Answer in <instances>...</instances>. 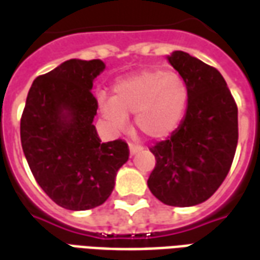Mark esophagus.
I'll return each mask as SVG.
<instances>
[{
    "instance_id": "1",
    "label": "esophagus",
    "mask_w": 260,
    "mask_h": 260,
    "mask_svg": "<svg viewBox=\"0 0 260 260\" xmlns=\"http://www.w3.org/2000/svg\"><path fill=\"white\" fill-rule=\"evenodd\" d=\"M142 147L141 146H136V145H134V143H129V153L131 156H135L136 153L141 152Z\"/></svg>"
}]
</instances>
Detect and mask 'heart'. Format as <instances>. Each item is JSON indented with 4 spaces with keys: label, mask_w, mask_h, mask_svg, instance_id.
I'll return each mask as SVG.
<instances>
[{
    "label": "heart",
    "mask_w": 260,
    "mask_h": 260,
    "mask_svg": "<svg viewBox=\"0 0 260 260\" xmlns=\"http://www.w3.org/2000/svg\"><path fill=\"white\" fill-rule=\"evenodd\" d=\"M189 90L175 72L143 71L118 80L113 97H97L99 113L114 129L128 126L135 114V126L150 139H164L174 132L185 115Z\"/></svg>",
    "instance_id": "heart-1"
}]
</instances>
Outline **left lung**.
I'll use <instances>...</instances> for the list:
<instances>
[{
    "mask_svg": "<svg viewBox=\"0 0 260 260\" xmlns=\"http://www.w3.org/2000/svg\"><path fill=\"white\" fill-rule=\"evenodd\" d=\"M167 59L185 80L189 102L180 126L150 147L156 167L147 186L169 206H195L229 174L238 143V108L217 69L184 51Z\"/></svg>",
    "mask_w": 260,
    "mask_h": 260,
    "instance_id": "1",
    "label": "left lung"
}]
</instances>
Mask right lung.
<instances>
[{
    "label": "right lung",
    "instance_id": "obj_1",
    "mask_svg": "<svg viewBox=\"0 0 260 260\" xmlns=\"http://www.w3.org/2000/svg\"><path fill=\"white\" fill-rule=\"evenodd\" d=\"M102 59H68L37 76L20 119V142L42 189L68 210H87L107 201L118 170L128 161L124 141L103 143L93 119V82Z\"/></svg>",
    "mask_w": 260,
    "mask_h": 260
}]
</instances>
